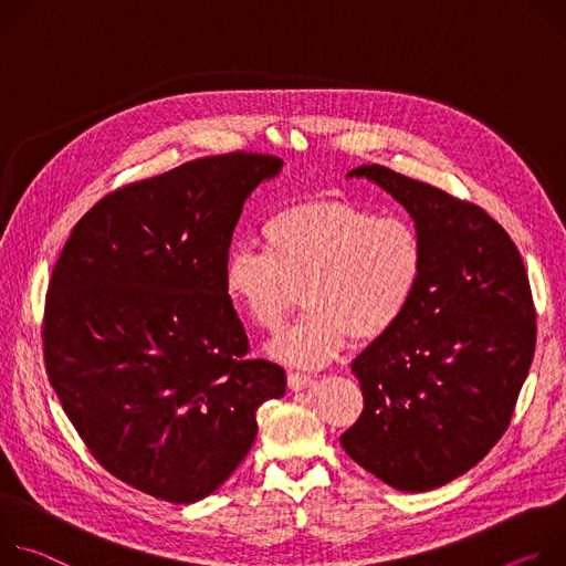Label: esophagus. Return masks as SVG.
I'll list each match as a JSON object with an SVG mask.
<instances>
[{
  "label": "esophagus",
  "instance_id": "esophagus-1",
  "mask_svg": "<svg viewBox=\"0 0 566 566\" xmlns=\"http://www.w3.org/2000/svg\"><path fill=\"white\" fill-rule=\"evenodd\" d=\"M312 382H315V375L303 373V370H290V373H287V385H290V389H294V391H301V389L310 387Z\"/></svg>",
  "mask_w": 566,
  "mask_h": 566
}]
</instances>
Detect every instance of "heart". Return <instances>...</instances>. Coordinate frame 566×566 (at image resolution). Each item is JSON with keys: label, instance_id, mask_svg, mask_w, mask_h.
<instances>
[{"label": "heart", "instance_id": "1", "mask_svg": "<svg viewBox=\"0 0 566 566\" xmlns=\"http://www.w3.org/2000/svg\"><path fill=\"white\" fill-rule=\"evenodd\" d=\"M263 251L235 247L224 261V292L263 333H276L303 301L305 315L274 344V357L317 366L353 337L387 335L409 310L422 272L424 240L413 220L353 200H305L274 211Z\"/></svg>", "mask_w": 566, "mask_h": 566}]
</instances>
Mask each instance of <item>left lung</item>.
<instances>
[{"label":"left lung","instance_id":"1","mask_svg":"<svg viewBox=\"0 0 566 566\" xmlns=\"http://www.w3.org/2000/svg\"><path fill=\"white\" fill-rule=\"evenodd\" d=\"M353 175L409 211L424 272L405 317L355 357L364 409L339 441L391 488L424 492L465 474L509 429L535 355L531 283L481 207L387 166Z\"/></svg>","mask_w":566,"mask_h":566}]
</instances>
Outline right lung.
Here are the masks:
<instances>
[{
  "label": "right lung",
  "instance_id": "obj_1",
  "mask_svg": "<svg viewBox=\"0 0 566 566\" xmlns=\"http://www.w3.org/2000/svg\"><path fill=\"white\" fill-rule=\"evenodd\" d=\"M263 153L186 161L120 186L72 229L51 272L49 382L94 459L170 504L216 492L256 441L285 370L249 359L224 261Z\"/></svg>",
  "mask_w": 566,
  "mask_h": 566
}]
</instances>
